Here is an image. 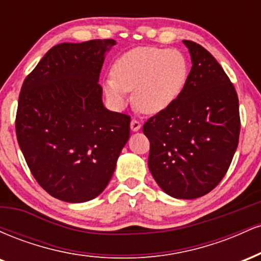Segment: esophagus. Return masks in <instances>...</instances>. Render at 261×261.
Here are the masks:
<instances>
[{
  "mask_svg": "<svg viewBox=\"0 0 261 261\" xmlns=\"http://www.w3.org/2000/svg\"><path fill=\"white\" fill-rule=\"evenodd\" d=\"M130 126L133 131H139L141 128V122L139 120H136V119H133L130 122Z\"/></svg>",
  "mask_w": 261,
  "mask_h": 261,
  "instance_id": "34e87169",
  "label": "esophagus"
}]
</instances>
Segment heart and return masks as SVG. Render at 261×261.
<instances>
[{
    "label": "heart",
    "instance_id": "heart-1",
    "mask_svg": "<svg viewBox=\"0 0 261 261\" xmlns=\"http://www.w3.org/2000/svg\"><path fill=\"white\" fill-rule=\"evenodd\" d=\"M190 65L176 49L139 46L119 56L112 68L113 79L104 83L110 103L122 109L127 92H134V103L146 114L168 109L187 87Z\"/></svg>",
    "mask_w": 261,
    "mask_h": 261
}]
</instances>
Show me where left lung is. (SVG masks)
Returning a JSON list of instances; mask_svg holds the SVG:
<instances>
[{
    "label": "left lung",
    "instance_id": "1",
    "mask_svg": "<svg viewBox=\"0 0 261 261\" xmlns=\"http://www.w3.org/2000/svg\"><path fill=\"white\" fill-rule=\"evenodd\" d=\"M191 56L187 87L168 109L143 125L148 168L162 190L176 199L208 194L228 170L241 133L236 88L201 45L182 41Z\"/></svg>",
    "mask_w": 261,
    "mask_h": 261
}]
</instances>
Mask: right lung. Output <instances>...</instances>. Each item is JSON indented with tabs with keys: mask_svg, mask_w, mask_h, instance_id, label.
<instances>
[{
	"mask_svg": "<svg viewBox=\"0 0 261 261\" xmlns=\"http://www.w3.org/2000/svg\"><path fill=\"white\" fill-rule=\"evenodd\" d=\"M113 39L51 47L27 76L16 134L33 176L66 202L97 197L130 137V116L103 106L99 74Z\"/></svg>",
	"mask_w": 261,
	"mask_h": 261,
	"instance_id": "right-lung-1",
	"label": "right lung"
}]
</instances>
